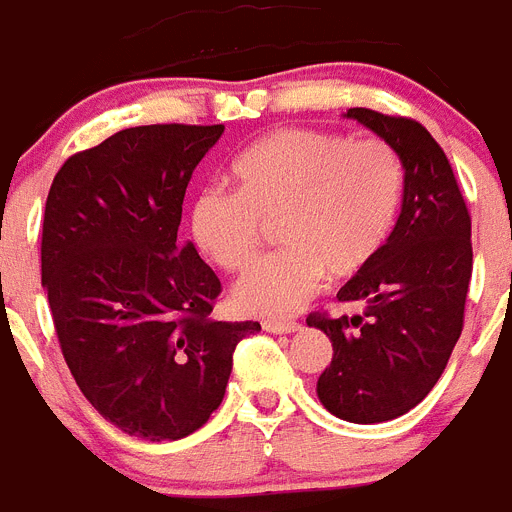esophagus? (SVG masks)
<instances>
[{
	"instance_id": "esophagus-1",
	"label": "esophagus",
	"mask_w": 512,
	"mask_h": 512,
	"mask_svg": "<svg viewBox=\"0 0 512 512\" xmlns=\"http://www.w3.org/2000/svg\"><path fill=\"white\" fill-rule=\"evenodd\" d=\"M302 325L297 320H264V330L269 333H295Z\"/></svg>"
}]
</instances>
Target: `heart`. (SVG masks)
<instances>
[{
    "label": "heart",
    "instance_id": "obj_1",
    "mask_svg": "<svg viewBox=\"0 0 512 512\" xmlns=\"http://www.w3.org/2000/svg\"><path fill=\"white\" fill-rule=\"evenodd\" d=\"M235 192L210 187L194 200L192 235L207 259L241 274L279 225L282 253L235 284L233 302L251 315H289L325 277L364 274L390 241L405 169L384 138H348L284 128L259 138L230 166Z\"/></svg>",
    "mask_w": 512,
    "mask_h": 512
}]
</instances>
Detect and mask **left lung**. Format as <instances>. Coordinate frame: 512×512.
I'll use <instances>...</instances> for the list:
<instances>
[{"label":"left lung","instance_id":"left-lung-1","mask_svg":"<svg viewBox=\"0 0 512 512\" xmlns=\"http://www.w3.org/2000/svg\"><path fill=\"white\" fill-rule=\"evenodd\" d=\"M346 117L400 153L402 210L379 259L338 289V302H359L364 312H312L307 325L333 343L318 379L325 410L372 425L413 410L449 364L472 279V217L449 158L420 122L366 107Z\"/></svg>","mask_w":512,"mask_h":512}]
</instances>
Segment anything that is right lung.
I'll return each mask as SVG.
<instances>
[{
	"instance_id": "right-lung-1",
	"label": "right lung",
	"mask_w": 512,
	"mask_h": 512,
	"mask_svg": "<svg viewBox=\"0 0 512 512\" xmlns=\"http://www.w3.org/2000/svg\"><path fill=\"white\" fill-rule=\"evenodd\" d=\"M225 125L120 130L58 169L40 271L79 390L122 433L176 441L223 402L238 341L259 323L210 312L220 279L176 243L192 171Z\"/></svg>"
}]
</instances>
